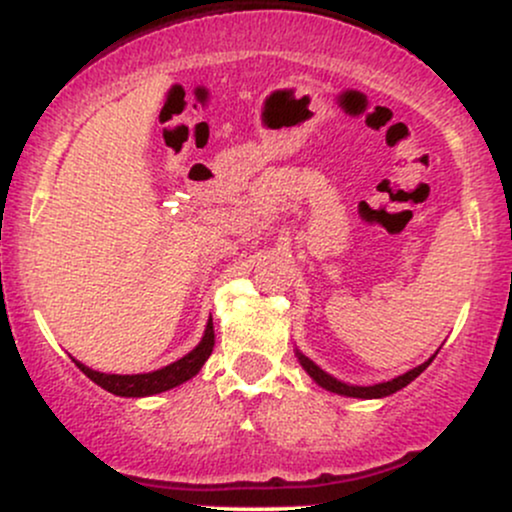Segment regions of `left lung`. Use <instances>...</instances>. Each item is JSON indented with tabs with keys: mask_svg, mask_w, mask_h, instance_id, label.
Masks as SVG:
<instances>
[{
	"mask_svg": "<svg viewBox=\"0 0 512 512\" xmlns=\"http://www.w3.org/2000/svg\"><path fill=\"white\" fill-rule=\"evenodd\" d=\"M296 356H298V361H301V366L305 368V373H308L310 378H313L317 385L325 387V390H330V392H337V395L358 397V399H378V397L395 395L397 390H402V387H407V385L411 383V380L419 378V375L424 373V370H426L428 366H431V361H433V356H431L426 363H421V366L407 370V373H404V375H397V378L387 380V383L358 387V385H346V383H342V380L332 378L330 373H325V370H322L320 366H315V363L310 361V358L305 356V354H301V351H298V349H296Z\"/></svg>",
	"mask_w": 512,
	"mask_h": 512,
	"instance_id": "8db88e82",
	"label": "left lung"
}]
</instances>
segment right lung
I'll return each instance as SVG.
<instances>
[{"instance_id": "1", "label": "right lung", "mask_w": 512, "mask_h": 512, "mask_svg": "<svg viewBox=\"0 0 512 512\" xmlns=\"http://www.w3.org/2000/svg\"><path fill=\"white\" fill-rule=\"evenodd\" d=\"M214 351V322H207V330H204L202 342H199L190 354L178 358L175 363H170L166 368L151 370V373H137V375H115V373H98V370L84 366V363L74 361L84 375L93 380L96 385H101L103 390L113 392L117 397H149L158 395V392L173 390L185 383V380L195 378L202 370L204 361Z\"/></svg>"}]
</instances>
